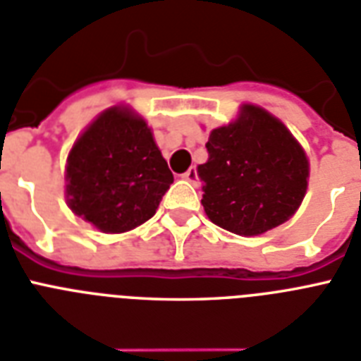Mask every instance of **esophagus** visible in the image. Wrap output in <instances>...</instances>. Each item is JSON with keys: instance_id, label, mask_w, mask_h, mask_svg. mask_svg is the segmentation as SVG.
I'll use <instances>...</instances> for the list:
<instances>
[{"instance_id": "1", "label": "esophagus", "mask_w": 361, "mask_h": 361, "mask_svg": "<svg viewBox=\"0 0 361 361\" xmlns=\"http://www.w3.org/2000/svg\"><path fill=\"white\" fill-rule=\"evenodd\" d=\"M183 180H187L192 185H198V171H196V166H190L189 171L183 174Z\"/></svg>"}]
</instances>
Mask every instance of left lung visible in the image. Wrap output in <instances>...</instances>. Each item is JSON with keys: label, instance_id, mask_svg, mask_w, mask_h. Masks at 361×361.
<instances>
[{"label": "left lung", "instance_id": "1", "mask_svg": "<svg viewBox=\"0 0 361 361\" xmlns=\"http://www.w3.org/2000/svg\"><path fill=\"white\" fill-rule=\"evenodd\" d=\"M209 159L198 166L202 206L213 224L243 237L262 235L289 221L310 180V159L282 120L243 104L237 118L215 128Z\"/></svg>", "mask_w": 361, "mask_h": 361}]
</instances>
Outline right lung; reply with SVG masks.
I'll use <instances>...</instances> for the list:
<instances>
[{
    "instance_id": "1",
    "label": "right lung",
    "mask_w": 361,
    "mask_h": 361,
    "mask_svg": "<svg viewBox=\"0 0 361 361\" xmlns=\"http://www.w3.org/2000/svg\"><path fill=\"white\" fill-rule=\"evenodd\" d=\"M172 181L152 128L130 105L99 113L75 139L64 166L66 204L104 233L145 224Z\"/></svg>"
}]
</instances>
